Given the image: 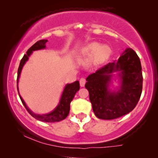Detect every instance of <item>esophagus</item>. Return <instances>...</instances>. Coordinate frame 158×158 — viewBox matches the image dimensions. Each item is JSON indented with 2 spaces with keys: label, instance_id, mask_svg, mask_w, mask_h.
Masks as SVG:
<instances>
[{
  "label": "esophagus",
  "instance_id": "1",
  "mask_svg": "<svg viewBox=\"0 0 158 158\" xmlns=\"http://www.w3.org/2000/svg\"><path fill=\"white\" fill-rule=\"evenodd\" d=\"M85 83H86V80L84 78V77H82V78H81V80H80V85H81V87H83V86L85 85Z\"/></svg>",
  "mask_w": 158,
  "mask_h": 158
}]
</instances>
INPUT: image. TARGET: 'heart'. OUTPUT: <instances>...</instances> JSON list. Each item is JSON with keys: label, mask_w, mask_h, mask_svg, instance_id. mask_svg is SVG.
<instances>
[{"label": "heart", "mask_w": 158, "mask_h": 158, "mask_svg": "<svg viewBox=\"0 0 158 158\" xmlns=\"http://www.w3.org/2000/svg\"><path fill=\"white\" fill-rule=\"evenodd\" d=\"M111 53L112 49L109 45H101L100 43L94 42L89 43L81 49L79 60L83 63L94 60L95 64H100L106 61Z\"/></svg>", "instance_id": "1"}]
</instances>
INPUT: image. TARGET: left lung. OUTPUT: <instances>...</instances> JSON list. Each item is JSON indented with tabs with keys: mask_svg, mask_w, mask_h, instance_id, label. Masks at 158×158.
<instances>
[{
	"mask_svg": "<svg viewBox=\"0 0 158 158\" xmlns=\"http://www.w3.org/2000/svg\"><path fill=\"white\" fill-rule=\"evenodd\" d=\"M119 72L121 87L118 92L108 88L112 73ZM85 87L97 117L114 119L129 113L139 101L142 90V66L137 53L127 48L117 61L109 62L86 78Z\"/></svg>",
	"mask_w": 158,
	"mask_h": 158,
	"instance_id": "8db88e82",
	"label": "left lung"
}]
</instances>
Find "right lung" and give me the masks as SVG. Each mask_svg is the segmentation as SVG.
Returning <instances> with one entry per match:
<instances>
[{"label":"right lung","instance_id":"1","mask_svg":"<svg viewBox=\"0 0 158 158\" xmlns=\"http://www.w3.org/2000/svg\"><path fill=\"white\" fill-rule=\"evenodd\" d=\"M47 42V40H42L36 42L35 44L30 47L27 52V54L23 55L22 59H21L20 64H19V67L18 69V74H17V90H18V93L20 97L21 102H22L23 105L24 106L26 109L27 110V111L33 116L34 118H35L36 119L40 120L41 122H60L65 118L70 112V103L73 101V98H74L75 95L76 93L80 89V84L79 81H75L74 83H70V84H67L64 87V89L62 92L61 98H60L59 104L57 106V107L53 110L50 113L47 114H34V112H32L29 108L27 106L24 101L23 100L21 96H20L19 92V87H18V83L19 77H20V74L22 70L23 65L26 63V62L29 60V56L31 55L32 52L35 50H39V49H44L46 47V44Z\"/></svg>","mask_w":158,"mask_h":158}]
</instances>
